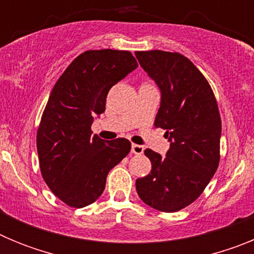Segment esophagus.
I'll use <instances>...</instances> for the list:
<instances>
[{
  "label": "esophagus",
  "instance_id": "1",
  "mask_svg": "<svg viewBox=\"0 0 254 254\" xmlns=\"http://www.w3.org/2000/svg\"><path fill=\"white\" fill-rule=\"evenodd\" d=\"M131 151H132V154H134V155H141L143 152V146L137 145V143H132Z\"/></svg>",
  "mask_w": 254,
  "mask_h": 254
}]
</instances>
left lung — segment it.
<instances>
[{"label":"left lung","instance_id":"obj_1","mask_svg":"<svg viewBox=\"0 0 254 254\" xmlns=\"http://www.w3.org/2000/svg\"><path fill=\"white\" fill-rule=\"evenodd\" d=\"M134 55L160 90L155 126L167 131L170 142L165 156L145 150L151 172L136 179V190L150 207L176 212L198 198L219 167V108L205 76L187 57L164 51Z\"/></svg>","mask_w":254,"mask_h":254}]
</instances>
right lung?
<instances>
[{"label":"right lung","instance_id":"obj_1","mask_svg":"<svg viewBox=\"0 0 254 254\" xmlns=\"http://www.w3.org/2000/svg\"><path fill=\"white\" fill-rule=\"evenodd\" d=\"M137 67L131 52L86 51L49 95L37 133L40 172L52 192L71 207L95 202L109 170L131 150L126 138L107 141L93 134L91 125L105 111L111 87Z\"/></svg>","mask_w":254,"mask_h":254}]
</instances>
